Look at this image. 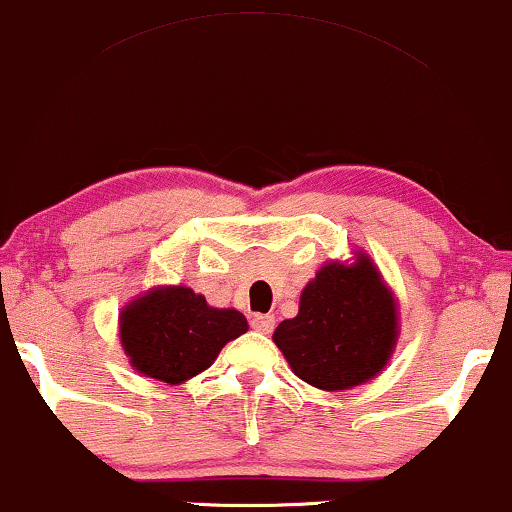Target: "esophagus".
Returning a JSON list of instances; mask_svg holds the SVG:
<instances>
[{
  "mask_svg": "<svg viewBox=\"0 0 512 512\" xmlns=\"http://www.w3.org/2000/svg\"><path fill=\"white\" fill-rule=\"evenodd\" d=\"M250 326L255 328L257 333L269 335L271 331H274V316H271V314H255L250 319Z\"/></svg>",
  "mask_w": 512,
  "mask_h": 512,
  "instance_id": "34e87169",
  "label": "esophagus"
}]
</instances>
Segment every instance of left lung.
<instances>
[{"instance_id":"8db88e82","label":"left lung","mask_w":512,"mask_h":512,"mask_svg":"<svg viewBox=\"0 0 512 512\" xmlns=\"http://www.w3.org/2000/svg\"><path fill=\"white\" fill-rule=\"evenodd\" d=\"M397 304L368 255L328 262L300 295L295 319L274 342L297 378L319 390H349L383 371L397 345Z\"/></svg>"}]
</instances>
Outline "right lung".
Here are the masks:
<instances>
[{
    "instance_id": "right-lung-1",
    "label": "right lung",
    "mask_w": 512,
    "mask_h": 512,
    "mask_svg": "<svg viewBox=\"0 0 512 512\" xmlns=\"http://www.w3.org/2000/svg\"><path fill=\"white\" fill-rule=\"evenodd\" d=\"M248 331L236 309H215L191 288L165 286L129 302L120 342L129 364L160 383L179 385L212 366L229 340Z\"/></svg>"
}]
</instances>
